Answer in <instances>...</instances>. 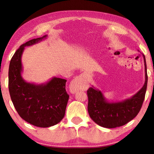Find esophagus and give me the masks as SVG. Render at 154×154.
<instances>
[{
    "label": "esophagus",
    "instance_id": "1",
    "mask_svg": "<svg viewBox=\"0 0 154 154\" xmlns=\"http://www.w3.org/2000/svg\"><path fill=\"white\" fill-rule=\"evenodd\" d=\"M86 79H87V77L84 73L81 74L76 78H74L70 84V91L72 93H75L80 90H84L86 85Z\"/></svg>",
    "mask_w": 154,
    "mask_h": 154
}]
</instances>
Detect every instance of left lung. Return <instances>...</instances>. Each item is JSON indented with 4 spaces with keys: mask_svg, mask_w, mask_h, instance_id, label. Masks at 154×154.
<instances>
[{
    "mask_svg": "<svg viewBox=\"0 0 154 154\" xmlns=\"http://www.w3.org/2000/svg\"><path fill=\"white\" fill-rule=\"evenodd\" d=\"M145 82L136 94L118 102H109L103 93L94 87L88 90V113L93 122L106 128H116L125 125L134 118L140 110L147 88L148 75L145 56Z\"/></svg>",
    "mask_w": 154,
    "mask_h": 154,
    "instance_id": "left-lung-1",
    "label": "left lung"
}]
</instances>
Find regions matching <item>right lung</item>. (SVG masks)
Returning a JSON list of instances; mask_svg holds the SVG:
<instances>
[{"mask_svg": "<svg viewBox=\"0 0 154 154\" xmlns=\"http://www.w3.org/2000/svg\"><path fill=\"white\" fill-rule=\"evenodd\" d=\"M46 37L32 39L20 46L11 59L8 71V89L15 108L22 119L39 127H51L61 122L69 98L65 79L54 77L46 83L35 84L27 82L21 76V56L25 47Z\"/></svg>", "mask_w": 154, "mask_h": 154, "instance_id": "obj_1", "label": "right lung"}]
</instances>
